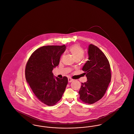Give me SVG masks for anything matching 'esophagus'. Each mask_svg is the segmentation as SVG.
<instances>
[{"label": "esophagus", "instance_id": "34e87169", "mask_svg": "<svg viewBox=\"0 0 134 134\" xmlns=\"http://www.w3.org/2000/svg\"><path fill=\"white\" fill-rule=\"evenodd\" d=\"M68 82H72L73 81V79H71L70 78H69L68 79Z\"/></svg>", "mask_w": 134, "mask_h": 134}]
</instances>
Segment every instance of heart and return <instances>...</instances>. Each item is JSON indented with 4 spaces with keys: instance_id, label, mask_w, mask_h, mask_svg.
<instances>
[{
    "instance_id": "heart-1",
    "label": "heart",
    "mask_w": 134,
    "mask_h": 134,
    "mask_svg": "<svg viewBox=\"0 0 134 134\" xmlns=\"http://www.w3.org/2000/svg\"><path fill=\"white\" fill-rule=\"evenodd\" d=\"M69 51L73 56V58L76 59L81 60L84 56V51L83 49L77 45H74L70 47Z\"/></svg>"
}]
</instances>
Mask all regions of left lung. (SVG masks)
Returning <instances> with one entry per match:
<instances>
[{
  "label": "left lung",
  "instance_id": "1",
  "mask_svg": "<svg viewBox=\"0 0 134 134\" xmlns=\"http://www.w3.org/2000/svg\"><path fill=\"white\" fill-rule=\"evenodd\" d=\"M88 55L82 69L87 80L81 83L78 93L83 102L92 104L104 95L110 82L111 72L107 58L95 45L88 46Z\"/></svg>",
  "mask_w": 134,
  "mask_h": 134
}]
</instances>
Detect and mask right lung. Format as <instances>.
<instances>
[{
	"label": "right lung",
	"instance_id": "right-lung-1",
	"mask_svg": "<svg viewBox=\"0 0 134 134\" xmlns=\"http://www.w3.org/2000/svg\"><path fill=\"white\" fill-rule=\"evenodd\" d=\"M66 47L43 46L35 51L26 65V82L40 101L51 106L60 100L68 83V78L54 76L52 71L59 64Z\"/></svg>",
	"mask_w": 134,
	"mask_h": 134
}]
</instances>
